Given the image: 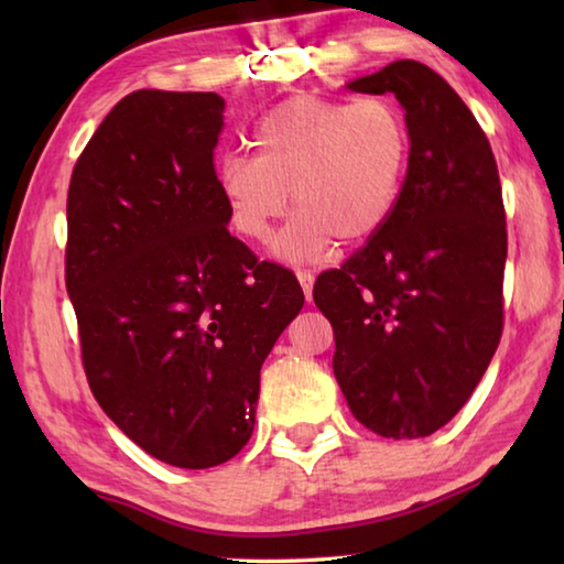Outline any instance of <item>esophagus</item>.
<instances>
[{"instance_id":"1","label":"esophagus","mask_w":564,"mask_h":564,"mask_svg":"<svg viewBox=\"0 0 564 564\" xmlns=\"http://www.w3.org/2000/svg\"><path fill=\"white\" fill-rule=\"evenodd\" d=\"M295 275H299V283H301V289H303V293H305V301H311V291H313V273H311V271H303V269H299V271H295Z\"/></svg>"}]
</instances>
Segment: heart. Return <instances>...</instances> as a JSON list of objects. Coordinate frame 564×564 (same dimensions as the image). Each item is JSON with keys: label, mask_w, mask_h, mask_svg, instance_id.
<instances>
[{"label": "heart", "mask_w": 564, "mask_h": 564, "mask_svg": "<svg viewBox=\"0 0 564 564\" xmlns=\"http://www.w3.org/2000/svg\"><path fill=\"white\" fill-rule=\"evenodd\" d=\"M253 149L256 156L226 154L218 164L231 226L246 241L265 243L293 202L299 214L275 253L308 261L333 238L352 246L388 224L403 191L410 137L403 113L386 99L305 94L263 113Z\"/></svg>", "instance_id": "obj_1"}]
</instances>
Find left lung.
I'll list each match as a JSON object with an SVG mask.
<instances>
[{
    "instance_id": "8db88e82",
    "label": "left lung",
    "mask_w": 564,
    "mask_h": 564,
    "mask_svg": "<svg viewBox=\"0 0 564 564\" xmlns=\"http://www.w3.org/2000/svg\"><path fill=\"white\" fill-rule=\"evenodd\" d=\"M395 94L408 174L388 224L318 275L336 373L352 417L383 437H425L473 395L502 336V186L473 111L431 66L400 59L348 84Z\"/></svg>"
}]
</instances>
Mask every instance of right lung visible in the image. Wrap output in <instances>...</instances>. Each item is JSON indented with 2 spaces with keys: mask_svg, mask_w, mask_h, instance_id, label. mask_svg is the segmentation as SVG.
Instances as JSON below:
<instances>
[{
  "mask_svg": "<svg viewBox=\"0 0 564 564\" xmlns=\"http://www.w3.org/2000/svg\"><path fill=\"white\" fill-rule=\"evenodd\" d=\"M214 91L123 97L76 159L64 281L84 373L123 435L156 460L204 470L241 453L261 366L303 291L228 234Z\"/></svg>",
  "mask_w": 564,
  "mask_h": 564,
  "instance_id": "1",
  "label": "right lung"
}]
</instances>
